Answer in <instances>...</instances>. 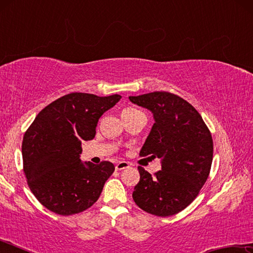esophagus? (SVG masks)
Here are the masks:
<instances>
[{"label": "esophagus", "mask_w": 253, "mask_h": 253, "mask_svg": "<svg viewBox=\"0 0 253 253\" xmlns=\"http://www.w3.org/2000/svg\"><path fill=\"white\" fill-rule=\"evenodd\" d=\"M129 168V163L128 162H118L116 166H115V169H116V170H122V169H128Z\"/></svg>", "instance_id": "1"}]
</instances>
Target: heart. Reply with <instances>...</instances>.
I'll return each mask as SVG.
<instances>
[{"label":"heart","instance_id":"obj_1","mask_svg":"<svg viewBox=\"0 0 253 253\" xmlns=\"http://www.w3.org/2000/svg\"><path fill=\"white\" fill-rule=\"evenodd\" d=\"M132 110H135V109H132V108H127V109H125L123 111V113H125V111H132Z\"/></svg>","mask_w":253,"mask_h":253}]
</instances>
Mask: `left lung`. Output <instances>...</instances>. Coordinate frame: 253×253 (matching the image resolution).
<instances>
[{"label":"left lung","mask_w":253,"mask_h":253,"mask_svg":"<svg viewBox=\"0 0 253 253\" xmlns=\"http://www.w3.org/2000/svg\"><path fill=\"white\" fill-rule=\"evenodd\" d=\"M129 100L151 110L155 119L139 156L162 160V169L154 175L138 166L140 178L132 199L153 215H174L193 202L209 177L211 131L199 111L174 93L154 91Z\"/></svg>","instance_id":"obj_1"}]
</instances>
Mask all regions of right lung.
I'll return each mask as SVG.
<instances>
[{"label": "right lung", "mask_w": 253, "mask_h": 253, "mask_svg": "<svg viewBox=\"0 0 253 253\" xmlns=\"http://www.w3.org/2000/svg\"><path fill=\"white\" fill-rule=\"evenodd\" d=\"M122 96L71 92L44 107L23 137V172L37 200L51 212L72 215L97 202L115 166L80 161L81 143L96 135L101 115Z\"/></svg>", "instance_id": "obj_1"}]
</instances>
